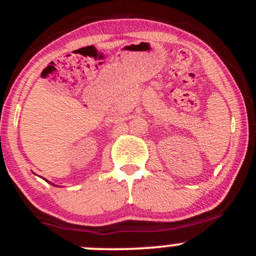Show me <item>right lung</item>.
<instances>
[{"label":"right lung","mask_w":256,"mask_h":256,"mask_svg":"<svg viewBox=\"0 0 256 256\" xmlns=\"http://www.w3.org/2000/svg\"><path fill=\"white\" fill-rule=\"evenodd\" d=\"M46 182H48V180H46ZM54 185V186H58V185H55V184H52Z\"/></svg>","instance_id":"1"}]
</instances>
